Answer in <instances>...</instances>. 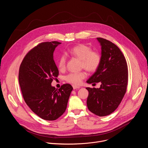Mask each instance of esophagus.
<instances>
[{"mask_svg":"<svg viewBox=\"0 0 148 148\" xmlns=\"http://www.w3.org/2000/svg\"><path fill=\"white\" fill-rule=\"evenodd\" d=\"M80 87V86H76V85H73V89H79V88Z\"/></svg>","mask_w":148,"mask_h":148,"instance_id":"1","label":"esophagus"}]
</instances>
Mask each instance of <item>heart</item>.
<instances>
[{
	"mask_svg": "<svg viewBox=\"0 0 148 148\" xmlns=\"http://www.w3.org/2000/svg\"><path fill=\"white\" fill-rule=\"evenodd\" d=\"M72 56L76 57L81 61V67L88 72H95L99 67L101 63V55L96 51H92L90 47L85 44H79L73 47L68 51ZM66 56L62 55L59 58L58 61V68L63 71L66 68ZM87 76L84 71L77 73H71L66 76V80L74 85H79L83 79Z\"/></svg>",
	"mask_w": 148,
	"mask_h": 148,
	"instance_id": "1",
	"label": "heart"
}]
</instances>
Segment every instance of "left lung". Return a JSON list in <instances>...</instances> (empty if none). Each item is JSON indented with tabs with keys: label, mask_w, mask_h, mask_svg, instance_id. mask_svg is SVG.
I'll return each instance as SVG.
<instances>
[{
	"label": "left lung",
	"mask_w": 148,
	"mask_h": 148,
	"mask_svg": "<svg viewBox=\"0 0 148 148\" xmlns=\"http://www.w3.org/2000/svg\"><path fill=\"white\" fill-rule=\"evenodd\" d=\"M100 44L101 63L87 83L100 82V88L86 87L88 109L103 116L113 112L120 105L127 91L128 66L125 58L116 45L102 38H97Z\"/></svg>",
	"instance_id": "1"
}]
</instances>
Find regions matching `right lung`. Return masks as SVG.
<instances>
[{
  "instance_id": "right-lung-1",
  "label": "right lung",
  "mask_w": 148,
  "mask_h": 148,
  "mask_svg": "<svg viewBox=\"0 0 148 148\" xmlns=\"http://www.w3.org/2000/svg\"><path fill=\"white\" fill-rule=\"evenodd\" d=\"M58 41L45 42L29 51L20 65L18 82L23 97L27 105L42 119L53 121L65 111L71 93L69 84L59 89L51 83L59 75L53 60Z\"/></svg>"
}]
</instances>
